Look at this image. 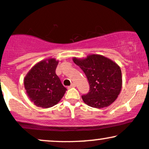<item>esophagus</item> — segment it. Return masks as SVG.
Instances as JSON below:
<instances>
[{"label":"esophagus","instance_id":"1","mask_svg":"<svg viewBox=\"0 0 149 149\" xmlns=\"http://www.w3.org/2000/svg\"><path fill=\"white\" fill-rule=\"evenodd\" d=\"M76 84H75V83H72V84H71V85H70L69 86V88H72V87H76Z\"/></svg>","mask_w":149,"mask_h":149}]
</instances>
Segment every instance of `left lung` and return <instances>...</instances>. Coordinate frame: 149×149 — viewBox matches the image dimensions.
I'll use <instances>...</instances> for the list:
<instances>
[{"instance_id":"1","label":"left lung","mask_w":149,"mask_h":149,"mask_svg":"<svg viewBox=\"0 0 149 149\" xmlns=\"http://www.w3.org/2000/svg\"><path fill=\"white\" fill-rule=\"evenodd\" d=\"M74 63L85 73L89 91L82 95L89 106L103 108L116 99L122 87L121 71L115 62L101 55H90L85 59L73 57Z\"/></svg>"}]
</instances>
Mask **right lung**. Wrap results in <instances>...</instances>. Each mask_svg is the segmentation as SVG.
<instances>
[{
	"label": "right lung",
	"instance_id": "add662e5",
	"mask_svg": "<svg viewBox=\"0 0 149 149\" xmlns=\"http://www.w3.org/2000/svg\"><path fill=\"white\" fill-rule=\"evenodd\" d=\"M58 61L54 58L43 60L30 69L24 79V86L30 101L43 108L54 106L67 89L55 73Z\"/></svg>",
	"mask_w": 149,
	"mask_h": 149
}]
</instances>
